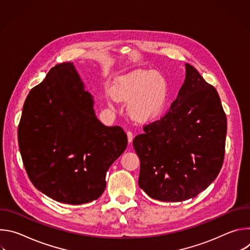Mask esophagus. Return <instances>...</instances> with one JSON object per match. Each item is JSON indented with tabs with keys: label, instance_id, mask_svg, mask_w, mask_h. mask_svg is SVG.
<instances>
[{
	"label": "esophagus",
	"instance_id": "esophagus-1",
	"mask_svg": "<svg viewBox=\"0 0 250 250\" xmlns=\"http://www.w3.org/2000/svg\"><path fill=\"white\" fill-rule=\"evenodd\" d=\"M126 135H127V140H128V142L130 144V142H132V140H133V133L130 130H127L126 131Z\"/></svg>",
	"mask_w": 250,
	"mask_h": 250
}]
</instances>
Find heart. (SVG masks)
Masks as SVG:
<instances>
[{"label": "heart", "instance_id": "heart-1", "mask_svg": "<svg viewBox=\"0 0 250 250\" xmlns=\"http://www.w3.org/2000/svg\"><path fill=\"white\" fill-rule=\"evenodd\" d=\"M115 96L123 102H132L130 113L137 120H147L162 109L167 97L165 79L152 71H136L122 78Z\"/></svg>", "mask_w": 250, "mask_h": 250}]
</instances>
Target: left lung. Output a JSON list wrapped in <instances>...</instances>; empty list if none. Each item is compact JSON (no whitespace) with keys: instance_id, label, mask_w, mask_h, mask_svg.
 Returning <instances> with one entry per match:
<instances>
[{"instance_id":"8db88e82","label":"left lung","mask_w":250,"mask_h":250,"mask_svg":"<svg viewBox=\"0 0 250 250\" xmlns=\"http://www.w3.org/2000/svg\"><path fill=\"white\" fill-rule=\"evenodd\" d=\"M133 139L138 185L152 199L195 198L216 179L226 150L227 117L217 90L186 64V79L169 110Z\"/></svg>"}]
</instances>
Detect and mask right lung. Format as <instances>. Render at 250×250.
<instances>
[{
  "label": "right lung",
  "instance_id": "add662e5",
  "mask_svg": "<svg viewBox=\"0 0 250 250\" xmlns=\"http://www.w3.org/2000/svg\"><path fill=\"white\" fill-rule=\"evenodd\" d=\"M21 159L34 187L63 204L104 191L105 174L127 146L121 126L98 121L72 62L52 67L26 97L19 124Z\"/></svg>",
  "mask_w": 250,
  "mask_h": 250
}]
</instances>
